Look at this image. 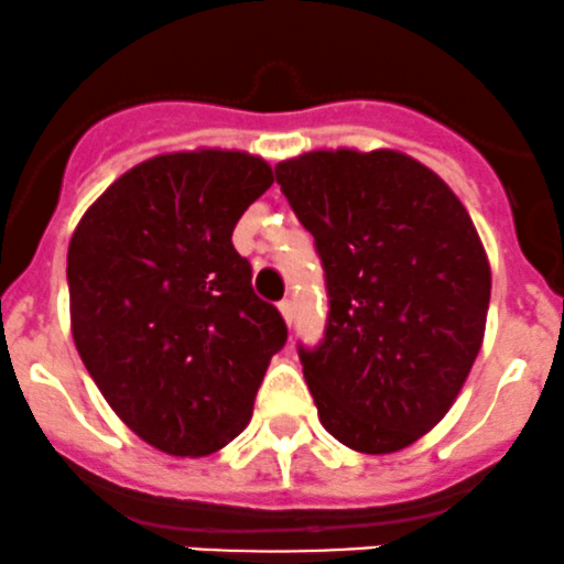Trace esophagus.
I'll list each match as a JSON object with an SVG mask.
<instances>
[{
	"mask_svg": "<svg viewBox=\"0 0 564 564\" xmlns=\"http://www.w3.org/2000/svg\"><path fill=\"white\" fill-rule=\"evenodd\" d=\"M280 315H282V321H284V323L293 325L295 315H293V304H290V301H282V304H280Z\"/></svg>",
	"mask_w": 564,
	"mask_h": 564,
	"instance_id": "1",
	"label": "esophagus"
}]
</instances>
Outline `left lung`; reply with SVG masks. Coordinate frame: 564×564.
<instances>
[{
	"label": "left lung",
	"instance_id": "8db88e82",
	"mask_svg": "<svg viewBox=\"0 0 564 564\" xmlns=\"http://www.w3.org/2000/svg\"><path fill=\"white\" fill-rule=\"evenodd\" d=\"M274 171L328 284L323 345L299 350L321 423L358 454H397L454 408L484 345V241L454 189L397 149H317Z\"/></svg>",
	"mask_w": 564,
	"mask_h": 564
}]
</instances>
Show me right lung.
<instances>
[{
  "label": "right lung",
  "mask_w": 564,
  "mask_h": 564,
  "mask_svg": "<svg viewBox=\"0 0 564 564\" xmlns=\"http://www.w3.org/2000/svg\"><path fill=\"white\" fill-rule=\"evenodd\" d=\"M271 184L258 154H156L121 173L75 225V350L110 410L162 454L200 458L239 437L288 339L230 241Z\"/></svg>",
  "instance_id": "obj_1"
}]
</instances>
